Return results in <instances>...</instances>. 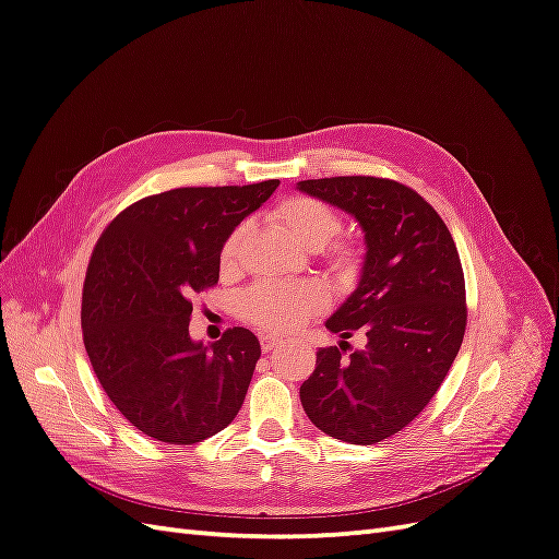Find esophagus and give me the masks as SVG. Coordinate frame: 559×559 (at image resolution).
Instances as JSON below:
<instances>
[{
    "mask_svg": "<svg viewBox=\"0 0 559 559\" xmlns=\"http://www.w3.org/2000/svg\"><path fill=\"white\" fill-rule=\"evenodd\" d=\"M280 345H282V337L270 335V333L261 335V347H263V352H270V349H275V347H280Z\"/></svg>",
    "mask_w": 559,
    "mask_h": 559,
    "instance_id": "obj_1",
    "label": "esophagus"
}]
</instances>
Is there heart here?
<instances>
[{"label": "heart", "instance_id": "1", "mask_svg": "<svg viewBox=\"0 0 559 559\" xmlns=\"http://www.w3.org/2000/svg\"><path fill=\"white\" fill-rule=\"evenodd\" d=\"M275 216L294 238L306 247H324L341 233L343 218L324 200L310 195H292L275 207ZM247 226H235L218 249V265L224 273L238 265L240 242ZM357 247L352 242H337L331 247V263L341 273L357 267ZM326 306V289L319 282H275L263 280L251 286L242 302L245 317L270 333H294Z\"/></svg>", "mask_w": 559, "mask_h": 559}]
</instances>
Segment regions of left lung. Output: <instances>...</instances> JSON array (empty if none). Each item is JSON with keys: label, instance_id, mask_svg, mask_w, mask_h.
<instances>
[{"label": "left lung", "instance_id": "8db88e82", "mask_svg": "<svg viewBox=\"0 0 559 559\" xmlns=\"http://www.w3.org/2000/svg\"><path fill=\"white\" fill-rule=\"evenodd\" d=\"M302 193L345 210L366 233L359 286L326 329L341 347L317 352L300 401L312 425L352 445L399 433L443 384L466 331V286L456 245L411 186L382 177L298 181ZM367 347L346 354V337Z\"/></svg>", "mask_w": 559, "mask_h": 559}]
</instances>
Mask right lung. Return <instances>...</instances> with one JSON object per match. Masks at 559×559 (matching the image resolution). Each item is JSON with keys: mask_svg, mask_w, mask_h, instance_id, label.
<instances>
[{"mask_svg": "<svg viewBox=\"0 0 559 559\" xmlns=\"http://www.w3.org/2000/svg\"><path fill=\"white\" fill-rule=\"evenodd\" d=\"M280 179L189 186L132 202L99 235L81 296L83 345L121 415L142 433L193 445L242 408L261 345L249 329L193 343L191 298L218 282V249Z\"/></svg>", "mask_w": 559, "mask_h": 559, "instance_id": "right-lung-1", "label": "right lung"}]
</instances>
